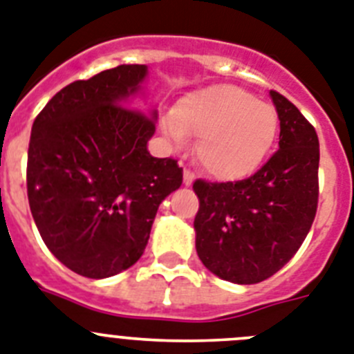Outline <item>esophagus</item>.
I'll list each match as a JSON object with an SVG mask.
<instances>
[{"instance_id":"34e87169","label":"esophagus","mask_w":354,"mask_h":354,"mask_svg":"<svg viewBox=\"0 0 354 354\" xmlns=\"http://www.w3.org/2000/svg\"><path fill=\"white\" fill-rule=\"evenodd\" d=\"M194 180H196L194 173H190V171H185V173H183V183H185L187 187L192 185V183H194Z\"/></svg>"}]
</instances>
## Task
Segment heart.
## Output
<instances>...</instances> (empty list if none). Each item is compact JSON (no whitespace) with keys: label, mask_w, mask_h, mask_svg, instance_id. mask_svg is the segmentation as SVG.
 Here are the masks:
<instances>
[{"label":"heart","mask_w":354,"mask_h":354,"mask_svg":"<svg viewBox=\"0 0 354 354\" xmlns=\"http://www.w3.org/2000/svg\"><path fill=\"white\" fill-rule=\"evenodd\" d=\"M176 147L198 137L196 155L210 176L248 178L263 164L278 135V113L269 103L235 85L215 84L187 92L162 122Z\"/></svg>","instance_id":"heart-1"}]
</instances>
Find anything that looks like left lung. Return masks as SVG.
I'll return each mask as SVG.
<instances>
[{"instance_id":"8db88e82","label":"left lung","mask_w":354,"mask_h":354,"mask_svg":"<svg viewBox=\"0 0 354 354\" xmlns=\"http://www.w3.org/2000/svg\"><path fill=\"white\" fill-rule=\"evenodd\" d=\"M269 96L279 119L278 151L248 180L194 183L199 260L239 285L278 272L301 248L317 210V133L287 97L274 91Z\"/></svg>"}]
</instances>
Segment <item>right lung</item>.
<instances>
[{"label":"right lung","mask_w":354,"mask_h":354,"mask_svg":"<svg viewBox=\"0 0 354 354\" xmlns=\"http://www.w3.org/2000/svg\"><path fill=\"white\" fill-rule=\"evenodd\" d=\"M147 66L124 64L73 82L32 126L28 201L42 241L66 267L103 279L130 269L146 250L160 203L183 169L155 158V106L135 110Z\"/></svg>","instance_id":"right-lung-1"}]
</instances>
